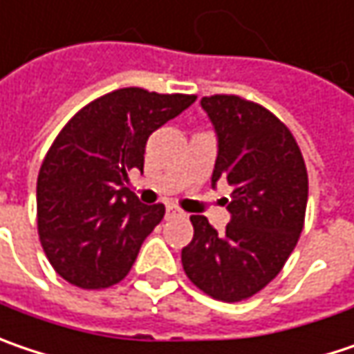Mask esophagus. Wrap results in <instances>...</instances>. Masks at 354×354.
I'll list each match as a JSON object with an SVG mask.
<instances>
[{"label": "esophagus", "mask_w": 354, "mask_h": 354, "mask_svg": "<svg viewBox=\"0 0 354 354\" xmlns=\"http://www.w3.org/2000/svg\"><path fill=\"white\" fill-rule=\"evenodd\" d=\"M166 214H168V216L172 218V216H182L184 212H182V210H180L178 206H174V204H168V206H166Z\"/></svg>", "instance_id": "1"}]
</instances>
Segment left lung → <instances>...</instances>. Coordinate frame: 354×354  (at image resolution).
<instances>
[{
    "label": "left lung",
    "instance_id": "8db88e82",
    "mask_svg": "<svg viewBox=\"0 0 354 354\" xmlns=\"http://www.w3.org/2000/svg\"><path fill=\"white\" fill-rule=\"evenodd\" d=\"M218 136L212 186H232L230 222L216 232L206 216H190L194 239L182 266L208 297L246 301L282 270L304 226L308 176L301 148L277 115L240 95L202 97Z\"/></svg>",
    "mask_w": 354,
    "mask_h": 354
}]
</instances>
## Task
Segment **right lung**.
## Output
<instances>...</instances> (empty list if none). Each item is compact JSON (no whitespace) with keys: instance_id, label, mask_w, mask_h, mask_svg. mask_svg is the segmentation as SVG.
I'll use <instances>...</instances> for the list:
<instances>
[{"instance_id":"add662e5","label":"right lung","mask_w":354,"mask_h":354,"mask_svg":"<svg viewBox=\"0 0 354 354\" xmlns=\"http://www.w3.org/2000/svg\"><path fill=\"white\" fill-rule=\"evenodd\" d=\"M194 102L122 88L84 106L55 136L37 174V234L64 281L100 290L126 279L166 212L138 202L128 172L144 170L150 134Z\"/></svg>"}]
</instances>
